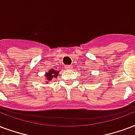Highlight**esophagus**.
<instances>
[{
	"mask_svg": "<svg viewBox=\"0 0 135 135\" xmlns=\"http://www.w3.org/2000/svg\"><path fill=\"white\" fill-rule=\"evenodd\" d=\"M65 68L66 69V70H70L71 68V65H65Z\"/></svg>",
	"mask_w": 135,
	"mask_h": 135,
	"instance_id": "esophagus-1",
	"label": "esophagus"
}]
</instances>
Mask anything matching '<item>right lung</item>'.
<instances>
[{"label":"right lung","instance_id":"add662e5","mask_svg":"<svg viewBox=\"0 0 135 135\" xmlns=\"http://www.w3.org/2000/svg\"><path fill=\"white\" fill-rule=\"evenodd\" d=\"M58 73H59L58 71H56L55 70H50L49 71V73H46V75H45L46 76V82H50L52 80H53V79L57 78Z\"/></svg>","mask_w":135,"mask_h":135}]
</instances>
